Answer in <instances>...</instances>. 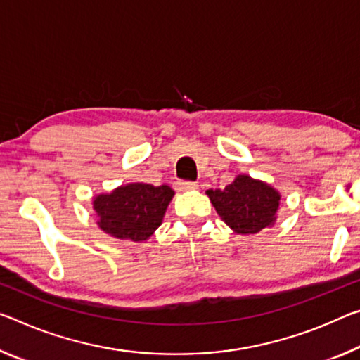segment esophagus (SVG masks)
<instances>
[{"label":"esophagus","mask_w":360,"mask_h":360,"mask_svg":"<svg viewBox=\"0 0 360 360\" xmlns=\"http://www.w3.org/2000/svg\"><path fill=\"white\" fill-rule=\"evenodd\" d=\"M179 186H181V189H182V191H193V189H197V187H198L197 182H192V181L181 182Z\"/></svg>","instance_id":"esophagus-1"}]
</instances>
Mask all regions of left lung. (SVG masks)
<instances>
[{
  "label": "left lung",
  "instance_id": "8db88e82",
  "mask_svg": "<svg viewBox=\"0 0 360 360\" xmlns=\"http://www.w3.org/2000/svg\"><path fill=\"white\" fill-rule=\"evenodd\" d=\"M213 207L236 233H256L274 226L281 193L266 182L238 174L224 189L207 191Z\"/></svg>",
  "mask_w": 360,
  "mask_h": 360
}]
</instances>
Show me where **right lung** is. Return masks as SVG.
<instances>
[{
	"mask_svg": "<svg viewBox=\"0 0 360 360\" xmlns=\"http://www.w3.org/2000/svg\"><path fill=\"white\" fill-rule=\"evenodd\" d=\"M174 191L169 186L131 182L110 193L94 197L93 208L98 226L108 236L122 240H147L162 224Z\"/></svg>",
	"mask_w": 360,
	"mask_h": 360,
	"instance_id": "add662e5",
	"label": "right lung"
}]
</instances>
